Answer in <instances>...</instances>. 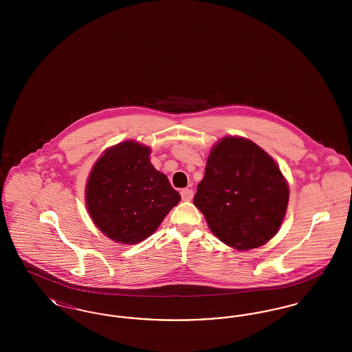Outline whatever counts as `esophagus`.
I'll use <instances>...</instances> for the list:
<instances>
[{
  "label": "esophagus",
  "instance_id": "obj_1",
  "mask_svg": "<svg viewBox=\"0 0 352 352\" xmlns=\"http://www.w3.org/2000/svg\"><path fill=\"white\" fill-rule=\"evenodd\" d=\"M181 195H182V199H184V201H190L192 199V197H194V191L190 190V188H184V190L181 191Z\"/></svg>",
  "mask_w": 352,
  "mask_h": 352
}]
</instances>
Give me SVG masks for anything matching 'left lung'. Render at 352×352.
<instances>
[{
  "label": "left lung",
  "mask_w": 352,
  "mask_h": 352,
  "mask_svg": "<svg viewBox=\"0 0 352 352\" xmlns=\"http://www.w3.org/2000/svg\"><path fill=\"white\" fill-rule=\"evenodd\" d=\"M287 203L289 184L267 151L239 135L212 146L194 204L221 243L237 251L264 245L278 232Z\"/></svg>",
  "instance_id": "left-lung-1"
}]
</instances>
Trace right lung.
<instances>
[{"label":"right lung","instance_id":"right-lung-1","mask_svg":"<svg viewBox=\"0 0 352 352\" xmlns=\"http://www.w3.org/2000/svg\"><path fill=\"white\" fill-rule=\"evenodd\" d=\"M151 148L128 140L108 148L85 184V206L111 240L131 245L148 239L181 195L151 165Z\"/></svg>","mask_w":352,"mask_h":352}]
</instances>
